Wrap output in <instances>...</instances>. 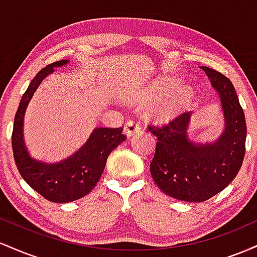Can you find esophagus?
Masks as SVG:
<instances>
[{
	"mask_svg": "<svg viewBox=\"0 0 257 257\" xmlns=\"http://www.w3.org/2000/svg\"><path fill=\"white\" fill-rule=\"evenodd\" d=\"M124 129H125L126 135H128V137H132V135H134L135 133L141 131V125L137 119L132 118L125 123V128Z\"/></svg>",
	"mask_w": 257,
	"mask_h": 257,
	"instance_id": "1",
	"label": "esophagus"
}]
</instances>
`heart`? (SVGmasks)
I'll use <instances>...</instances> for the list:
<instances>
[{
    "label": "heart",
    "mask_w": 257,
    "mask_h": 257,
    "mask_svg": "<svg viewBox=\"0 0 257 257\" xmlns=\"http://www.w3.org/2000/svg\"><path fill=\"white\" fill-rule=\"evenodd\" d=\"M179 85V79L175 77H164L159 81L155 82L149 89L146 90V94L150 96H155V98H163L167 96L168 98L164 100L161 104V110L162 111H170L172 108L175 107L176 105H179L180 102L184 100L188 94V89L186 87H180L176 91V87ZM176 91L174 92L173 90ZM174 92V93L171 92ZM172 94H171L170 93ZM171 95L169 96V94Z\"/></svg>",
    "instance_id": "1"
}]
</instances>
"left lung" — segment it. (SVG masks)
<instances>
[{
	"label": "left lung",
	"mask_w": 257,
	"mask_h": 257,
	"mask_svg": "<svg viewBox=\"0 0 257 257\" xmlns=\"http://www.w3.org/2000/svg\"><path fill=\"white\" fill-rule=\"evenodd\" d=\"M220 93L226 128L219 140L198 145L187 138L190 112L152 120L157 137L150 172L168 196L184 202H204L226 188L237 176L245 155L246 124L234 87L226 76L202 66Z\"/></svg>",
	"instance_id": "8db88e82"
}]
</instances>
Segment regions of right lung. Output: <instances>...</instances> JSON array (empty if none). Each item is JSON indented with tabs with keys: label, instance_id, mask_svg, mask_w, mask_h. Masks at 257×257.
Returning <instances> with one entry per match:
<instances>
[{
	"label": "right lung",
	"instance_id": "1",
	"mask_svg": "<svg viewBox=\"0 0 257 257\" xmlns=\"http://www.w3.org/2000/svg\"><path fill=\"white\" fill-rule=\"evenodd\" d=\"M66 63L59 60L47 65L35 76L20 100L12 133L14 161L20 175L43 198L54 203H69L87 196L101 178L108 155L126 139L122 126L96 128L81 150L65 161L47 163L31 157L23 134L26 106L43 78Z\"/></svg>",
	"mask_w": 257,
	"mask_h": 257
}]
</instances>
